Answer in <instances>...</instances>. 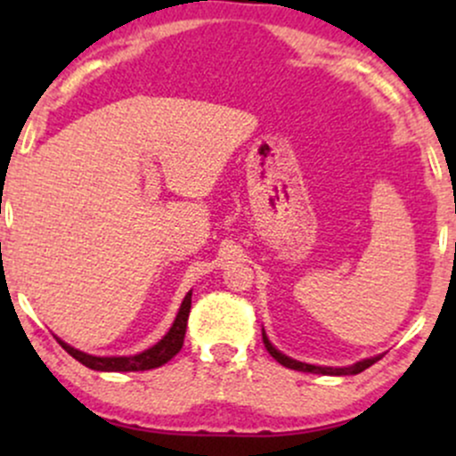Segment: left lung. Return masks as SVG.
I'll use <instances>...</instances> for the list:
<instances>
[{
    "mask_svg": "<svg viewBox=\"0 0 456 456\" xmlns=\"http://www.w3.org/2000/svg\"><path fill=\"white\" fill-rule=\"evenodd\" d=\"M264 345L265 349H268V354L272 358L276 360V362L287 366V369H294V370H302V373H317V375H358L362 373L364 369H369L370 364H375L378 360H381V355H375V358H366L362 362H355L352 366H343V369H332V366H313V364H305V362H297V360H291L287 358L285 354H281L279 349L272 347V343L268 341V337H265L264 332Z\"/></svg>",
    "mask_w": 456,
    "mask_h": 456,
    "instance_id": "8db88e82",
    "label": "left lung"
}]
</instances>
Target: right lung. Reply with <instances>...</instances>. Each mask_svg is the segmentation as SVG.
<instances>
[{"mask_svg": "<svg viewBox=\"0 0 456 456\" xmlns=\"http://www.w3.org/2000/svg\"><path fill=\"white\" fill-rule=\"evenodd\" d=\"M191 296L192 291H188L184 302H182L180 313H177L174 326H171L169 332L160 338L154 347L145 349L143 354L137 355H128V358H96V355L83 354L78 349L70 347L64 341H60L61 347L66 349L72 358L78 360L81 364H86L87 369L94 370H111V373H126V370H150L156 369V366H162L165 362H169L174 355L180 352L182 345H184V334H186V323H188V313H191Z\"/></svg>", "mask_w": 456, "mask_h": 456, "instance_id": "add662e5", "label": "right lung"}]
</instances>
